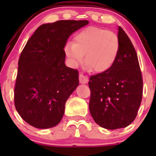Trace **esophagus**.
Listing matches in <instances>:
<instances>
[{
	"instance_id": "34e87169",
	"label": "esophagus",
	"mask_w": 156,
	"mask_h": 156,
	"mask_svg": "<svg viewBox=\"0 0 156 156\" xmlns=\"http://www.w3.org/2000/svg\"><path fill=\"white\" fill-rule=\"evenodd\" d=\"M79 81L81 84H87L88 82V78L87 76H84L83 74L79 75Z\"/></svg>"
}]
</instances>
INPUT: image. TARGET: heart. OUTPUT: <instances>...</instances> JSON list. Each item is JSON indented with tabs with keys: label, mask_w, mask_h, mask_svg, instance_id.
Instances as JSON below:
<instances>
[{
	"label": "heart",
	"mask_w": 156,
	"mask_h": 156,
	"mask_svg": "<svg viewBox=\"0 0 156 156\" xmlns=\"http://www.w3.org/2000/svg\"><path fill=\"white\" fill-rule=\"evenodd\" d=\"M120 44L117 35L108 30L89 26L75 34L73 43L66 46L65 53L72 66L76 67L84 59L86 67L97 72H107L119 56Z\"/></svg>",
	"instance_id": "obj_1"
}]
</instances>
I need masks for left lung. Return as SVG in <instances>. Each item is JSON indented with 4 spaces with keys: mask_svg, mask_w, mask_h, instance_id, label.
<instances>
[{
    "mask_svg": "<svg viewBox=\"0 0 156 156\" xmlns=\"http://www.w3.org/2000/svg\"><path fill=\"white\" fill-rule=\"evenodd\" d=\"M119 56L107 72L92 75L89 109L100 127L108 130L126 127L134 121L143 96V78L136 50L119 26Z\"/></svg>",
    "mask_w": 156,
    "mask_h": 156,
    "instance_id": "1",
    "label": "left lung"
}]
</instances>
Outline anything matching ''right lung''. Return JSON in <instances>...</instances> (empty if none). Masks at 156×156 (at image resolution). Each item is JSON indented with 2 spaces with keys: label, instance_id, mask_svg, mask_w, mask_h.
Returning a JSON list of instances; mask_svg holds the SVG:
<instances>
[{
  "label": "right lung",
  "instance_id": "1",
  "mask_svg": "<svg viewBox=\"0 0 156 156\" xmlns=\"http://www.w3.org/2000/svg\"><path fill=\"white\" fill-rule=\"evenodd\" d=\"M87 20H59L39 26L22 51L14 103L22 119L40 129L60 122L69 96L79 84L78 72L67 67L64 51L69 36Z\"/></svg>",
  "mask_w": 156,
  "mask_h": 156
}]
</instances>
